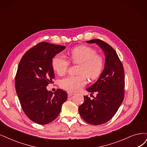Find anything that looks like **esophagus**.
Here are the masks:
<instances>
[{
  "label": "esophagus",
  "mask_w": 147,
  "mask_h": 147,
  "mask_svg": "<svg viewBox=\"0 0 147 147\" xmlns=\"http://www.w3.org/2000/svg\"><path fill=\"white\" fill-rule=\"evenodd\" d=\"M74 95V93H71V92H68V97H71V96Z\"/></svg>",
  "instance_id": "esophagus-1"
}]
</instances>
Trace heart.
Wrapping results in <instances>:
<instances>
[{
    "mask_svg": "<svg viewBox=\"0 0 147 147\" xmlns=\"http://www.w3.org/2000/svg\"><path fill=\"white\" fill-rule=\"evenodd\" d=\"M94 48L80 45L72 49L69 53L70 61L74 64H80L78 76H70L60 81V86L69 92H75L84 86L87 80L86 76L92 80L99 77L104 67V60L100 54H96ZM52 67L59 74L63 75L67 71L69 62L61 54L52 59Z\"/></svg>",
    "mask_w": 147,
    "mask_h": 147,
    "instance_id": "1",
    "label": "heart"
}]
</instances>
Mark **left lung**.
<instances>
[{
  "label": "left lung",
  "instance_id": "left-lung-1",
  "mask_svg": "<svg viewBox=\"0 0 147 147\" xmlns=\"http://www.w3.org/2000/svg\"><path fill=\"white\" fill-rule=\"evenodd\" d=\"M86 42L96 43L105 56V67L100 77L86 88L91 94L96 92V97L91 99L84 96V102L79 107V114L84 120L97 125L110 120L122 104L124 98V69L116 51L110 45L100 39Z\"/></svg>",
  "mask_w": 147,
  "mask_h": 147
}]
</instances>
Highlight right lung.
<instances>
[{
	"mask_svg": "<svg viewBox=\"0 0 147 147\" xmlns=\"http://www.w3.org/2000/svg\"><path fill=\"white\" fill-rule=\"evenodd\" d=\"M65 46L42 42L27 51L18 65L15 87L22 108L30 120L40 125L53 121L67 99L66 91L53 93L47 86L53 82L52 59Z\"/></svg>",
	"mask_w": 147,
	"mask_h": 147,
	"instance_id": "add662e5",
	"label": "right lung"
}]
</instances>
